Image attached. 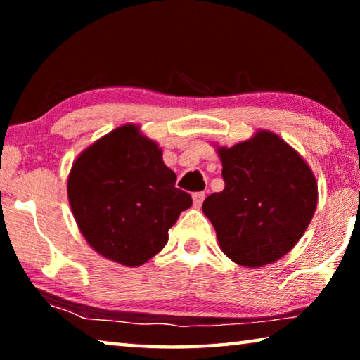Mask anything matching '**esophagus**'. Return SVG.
I'll use <instances>...</instances> for the list:
<instances>
[{"instance_id":"obj_1","label":"esophagus","mask_w":360,"mask_h":360,"mask_svg":"<svg viewBox=\"0 0 360 360\" xmlns=\"http://www.w3.org/2000/svg\"><path fill=\"white\" fill-rule=\"evenodd\" d=\"M192 200H193L195 208H200V206H202V203H203V200H205V192H195L192 195Z\"/></svg>"}]
</instances>
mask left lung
<instances>
[{
	"instance_id": "obj_1",
	"label": "left lung",
	"mask_w": 360,
	"mask_h": 360,
	"mask_svg": "<svg viewBox=\"0 0 360 360\" xmlns=\"http://www.w3.org/2000/svg\"><path fill=\"white\" fill-rule=\"evenodd\" d=\"M216 150L225 187L211 193L202 208L222 252L249 268L284 257L308 229L318 205L311 168L268 130H257L231 148L217 146Z\"/></svg>"
}]
</instances>
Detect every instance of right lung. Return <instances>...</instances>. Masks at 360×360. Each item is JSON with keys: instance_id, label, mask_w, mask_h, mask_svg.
Wrapping results in <instances>:
<instances>
[{"instance_id": "add662e5", "label": "right lung", "mask_w": 360, "mask_h": 360, "mask_svg": "<svg viewBox=\"0 0 360 360\" xmlns=\"http://www.w3.org/2000/svg\"><path fill=\"white\" fill-rule=\"evenodd\" d=\"M174 182L158 144L127 124L79 154L66 188L89 245L108 260L139 266L165 248L168 230L192 206Z\"/></svg>"}]
</instances>
